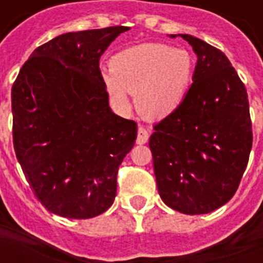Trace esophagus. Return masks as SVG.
Returning <instances> with one entry per match:
<instances>
[{"label": "esophagus", "instance_id": "obj_1", "mask_svg": "<svg viewBox=\"0 0 263 263\" xmlns=\"http://www.w3.org/2000/svg\"><path fill=\"white\" fill-rule=\"evenodd\" d=\"M148 138H149V134L148 131H146V128H145V126H139V128H138V137H137L138 145H143V143L148 142Z\"/></svg>", "mask_w": 263, "mask_h": 263}]
</instances>
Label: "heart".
I'll use <instances>...</instances> for the list:
<instances>
[{"instance_id":"b5f03b06","label":"heart","mask_w":263,"mask_h":263,"mask_svg":"<svg viewBox=\"0 0 263 263\" xmlns=\"http://www.w3.org/2000/svg\"><path fill=\"white\" fill-rule=\"evenodd\" d=\"M194 60L186 49L162 43H143L115 54L103 83L111 100L129 107L135 92L139 111L149 118H163L182 104L193 79Z\"/></svg>"}]
</instances>
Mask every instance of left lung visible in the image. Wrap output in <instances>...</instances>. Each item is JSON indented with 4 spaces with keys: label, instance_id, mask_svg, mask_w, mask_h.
<instances>
[{
    "label": "left lung",
    "instance_id": "1",
    "mask_svg": "<svg viewBox=\"0 0 263 263\" xmlns=\"http://www.w3.org/2000/svg\"><path fill=\"white\" fill-rule=\"evenodd\" d=\"M180 36L197 54L193 84L182 104L155 124L149 148L163 203L183 214H207L231 200L248 165V94L220 49Z\"/></svg>",
    "mask_w": 263,
    "mask_h": 263
}]
</instances>
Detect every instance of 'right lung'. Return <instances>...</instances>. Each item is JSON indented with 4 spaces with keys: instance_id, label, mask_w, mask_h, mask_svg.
I'll list each match as a JSON object with an SVG mask.
<instances>
[{
    "instance_id": "add662e5",
    "label": "right lung",
    "mask_w": 263,
    "mask_h": 263,
    "mask_svg": "<svg viewBox=\"0 0 263 263\" xmlns=\"http://www.w3.org/2000/svg\"><path fill=\"white\" fill-rule=\"evenodd\" d=\"M126 26L69 32L32 52L12 84V141L32 192L66 218H92L112 205L117 173L137 139L115 115L100 58Z\"/></svg>"
}]
</instances>
